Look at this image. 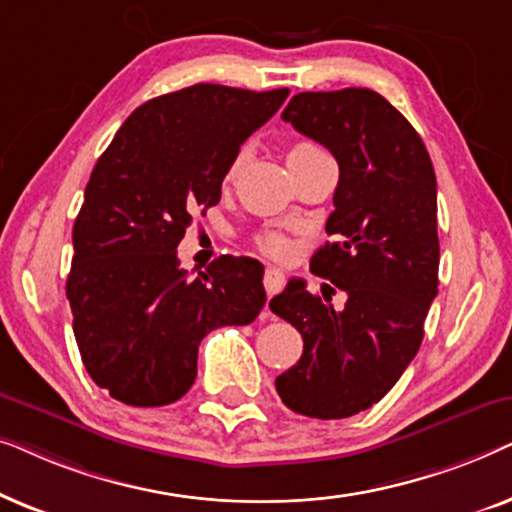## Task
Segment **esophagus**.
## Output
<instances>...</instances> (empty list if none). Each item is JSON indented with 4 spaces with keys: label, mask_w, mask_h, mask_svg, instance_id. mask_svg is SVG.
<instances>
[{
    "label": "esophagus",
    "mask_w": 512,
    "mask_h": 512,
    "mask_svg": "<svg viewBox=\"0 0 512 512\" xmlns=\"http://www.w3.org/2000/svg\"><path fill=\"white\" fill-rule=\"evenodd\" d=\"M263 284H265V293H268V298L277 296L284 286V272L277 268H268L263 275Z\"/></svg>",
    "instance_id": "esophagus-1"
}]
</instances>
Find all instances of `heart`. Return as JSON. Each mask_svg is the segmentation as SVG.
Returning a JSON list of instances; mask_svg holds the SVG:
<instances>
[{
  "mask_svg": "<svg viewBox=\"0 0 512 512\" xmlns=\"http://www.w3.org/2000/svg\"><path fill=\"white\" fill-rule=\"evenodd\" d=\"M326 156L324 151L319 149L317 144L314 142H307V139H300V142H293L289 153H286V158H289V167H298V165H305L310 163V160L314 158H321ZM244 165V153H240V156L233 158V163L228 165L226 170V177H223V181L226 184H233L237 174H240ZM254 244L258 249L263 251V254L268 256H275V258H284L289 256L291 251V242L286 240V237L279 233V230H272V228H265V230H258V233L254 235Z\"/></svg>",
  "mask_w": 512,
  "mask_h": 512,
  "instance_id": "obj_1",
  "label": "heart"
}]
</instances>
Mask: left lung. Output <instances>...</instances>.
<instances>
[{"instance_id": "8db88e82", "label": "left lung", "mask_w": 512, "mask_h": 512, "mask_svg": "<svg viewBox=\"0 0 512 512\" xmlns=\"http://www.w3.org/2000/svg\"><path fill=\"white\" fill-rule=\"evenodd\" d=\"M282 118L338 160L326 221L333 242L314 251L310 268L347 303L335 310L303 279L270 300L303 335V356L275 387L298 415L352 417L394 387L422 345L438 293L436 174L417 130L375 90L298 93Z\"/></svg>"}]
</instances>
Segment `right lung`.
Wrapping results in <instances>:
<instances>
[{"label": "right lung", "mask_w": 512, "mask_h": 512, "mask_svg": "<svg viewBox=\"0 0 512 512\" xmlns=\"http://www.w3.org/2000/svg\"><path fill=\"white\" fill-rule=\"evenodd\" d=\"M289 88L195 83L144 102L93 167L74 221L67 298L83 366L135 408L179 401L209 331L247 326L265 305L263 265L221 256L188 277L177 247L221 200L228 165Z\"/></svg>", "instance_id": "right-lung-1"}]
</instances>
